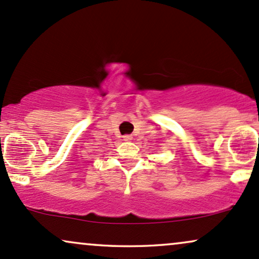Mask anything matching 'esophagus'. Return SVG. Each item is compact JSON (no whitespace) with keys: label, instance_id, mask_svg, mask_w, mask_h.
I'll use <instances>...</instances> for the list:
<instances>
[{"label":"esophagus","instance_id":"obj_1","mask_svg":"<svg viewBox=\"0 0 259 259\" xmlns=\"http://www.w3.org/2000/svg\"><path fill=\"white\" fill-rule=\"evenodd\" d=\"M122 138H123V140H124V142H131V140H132V139H133V137H132V136H131V135H126V136H123V137H122Z\"/></svg>","mask_w":259,"mask_h":259}]
</instances>
